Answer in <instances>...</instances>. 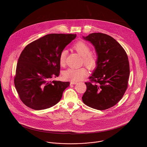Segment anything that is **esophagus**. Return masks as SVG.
Masks as SVG:
<instances>
[{"label": "esophagus", "mask_w": 147, "mask_h": 147, "mask_svg": "<svg viewBox=\"0 0 147 147\" xmlns=\"http://www.w3.org/2000/svg\"><path fill=\"white\" fill-rule=\"evenodd\" d=\"M77 83V82H70V84H72V85L76 84Z\"/></svg>", "instance_id": "esophagus-1"}]
</instances>
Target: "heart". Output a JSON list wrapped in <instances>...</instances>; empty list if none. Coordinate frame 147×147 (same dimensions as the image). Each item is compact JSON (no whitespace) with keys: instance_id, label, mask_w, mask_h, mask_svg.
<instances>
[{"instance_id":"obj_1","label":"heart","mask_w":147,"mask_h":147,"mask_svg":"<svg viewBox=\"0 0 147 147\" xmlns=\"http://www.w3.org/2000/svg\"><path fill=\"white\" fill-rule=\"evenodd\" d=\"M73 49L77 53L82 57L83 63L90 69H94L97 65L98 58L95 55L90 53V47L83 41H79L74 44ZM68 51L63 49L59 55V63L61 66L63 67L65 64L66 57ZM88 71L84 68L78 69L68 68L64 71L63 78L67 80L77 82L83 79L88 76Z\"/></svg>"}]
</instances>
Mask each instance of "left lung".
Here are the masks:
<instances>
[{
	"label": "left lung",
	"mask_w": 147,
	"mask_h": 147,
	"mask_svg": "<svg viewBox=\"0 0 147 147\" xmlns=\"http://www.w3.org/2000/svg\"><path fill=\"white\" fill-rule=\"evenodd\" d=\"M91 42L98 56V63L86 90L84 104L92 109L104 110L115 106L123 97L128 86L129 64L126 51L111 36L92 33L83 37Z\"/></svg>",
	"instance_id": "8db88e82"
}]
</instances>
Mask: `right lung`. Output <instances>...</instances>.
Returning <instances> with one entry per match:
<instances>
[{
  "label": "right lung",
  "mask_w": 147,
  "mask_h": 147,
  "mask_svg": "<svg viewBox=\"0 0 147 147\" xmlns=\"http://www.w3.org/2000/svg\"><path fill=\"white\" fill-rule=\"evenodd\" d=\"M76 34H51L28 45L19 58L14 84L22 102L35 110L57 104L69 82L51 81L60 73L59 55Z\"/></svg>",
  "instance_id": "right-lung-1"
}]
</instances>
